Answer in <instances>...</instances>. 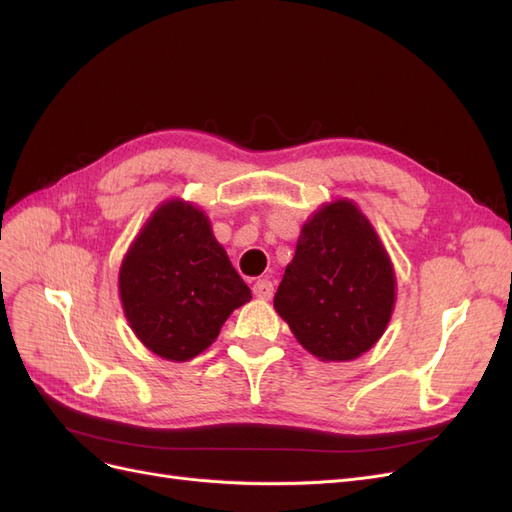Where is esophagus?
Instances as JSON below:
<instances>
[{"instance_id": "esophagus-1", "label": "esophagus", "mask_w": 512, "mask_h": 512, "mask_svg": "<svg viewBox=\"0 0 512 512\" xmlns=\"http://www.w3.org/2000/svg\"><path fill=\"white\" fill-rule=\"evenodd\" d=\"M254 294L258 299H271L273 297V284L269 280H258L254 284Z\"/></svg>"}]
</instances>
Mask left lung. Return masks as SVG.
<instances>
[{
	"label": "left lung",
	"mask_w": 512,
	"mask_h": 512,
	"mask_svg": "<svg viewBox=\"0 0 512 512\" xmlns=\"http://www.w3.org/2000/svg\"><path fill=\"white\" fill-rule=\"evenodd\" d=\"M395 275L378 235L348 200L322 207L297 241L273 305L322 361H350L384 333Z\"/></svg>",
	"instance_id": "1"
}]
</instances>
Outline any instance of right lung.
I'll return each mask as SVG.
<instances>
[{
	"mask_svg": "<svg viewBox=\"0 0 512 512\" xmlns=\"http://www.w3.org/2000/svg\"><path fill=\"white\" fill-rule=\"evenodd\" d=\"M119 292L136 337L168 361L209 348L232 309L252 299L205 213L181 200L162 205L136 237Z\"/></svg>",
	"mask_w": 512,
	"mask_h": 512,
	"instance_id": "add662e5",
	"label": "right lung"
}]
</instances>
